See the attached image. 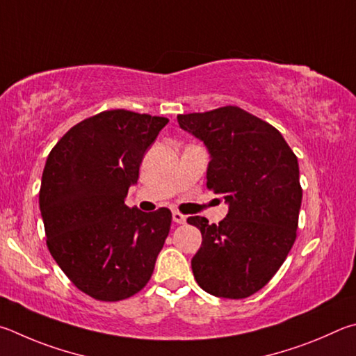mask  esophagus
<instances>
[{"instance_id":"esophagus-1","label":"esophagus","mask_w":356,"mask_h":356,"mask_svg":"<svg viewBox=\"0 0 356 356\" xmlns=\"http://www.w3.org/2000/svg\"><path fill=\"white\" fill-rule=\"evenodd\" d=\"M172 216H173V222L177 223H186V219H188V217L179 213V211H173Z\"/></svg>"}]
</instances>
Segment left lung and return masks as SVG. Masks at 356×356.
Masks as SVG:
<instances>
[{"label":"left lung","instance_id":"left-lung-1","mask_svg":"<svg viewBox=\"0 0 356 356\" xmlns=\"http://www.w3.org/2000/svg\"><path fill=\"white\" fill-rule=\"evenodd\" d=\"M178 123L208 147L207 188L229 204L219 225L188 219L203 238L192 272L208 294L250 297L270 282L297 238V156L277 128L238 106L178 114Z\"/></svg>","mask_w":356,"mask_h":356}]
</instances>
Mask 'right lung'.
Returning a JSON list of instances; mask_svg holds the SVG:
<instances>
[{
  "mask_svg": "<svg viewBox=\"0 0 356 356\" xmlns=\"http://www.w3.org/2000/svg\"><path fill=\"white\" fill-rule=\"evenodd\" d=\"M168 118L127 109L79 122L48 154L39 192L47 245L84 294L118 302L145 288L172 213L124 204L143 154Z\"/></svg>",
  "mask_w": 356,
  "mask_h": 356,
  "instance_id": "add662e5",
  "label": "right lung"
}]
</instances>
